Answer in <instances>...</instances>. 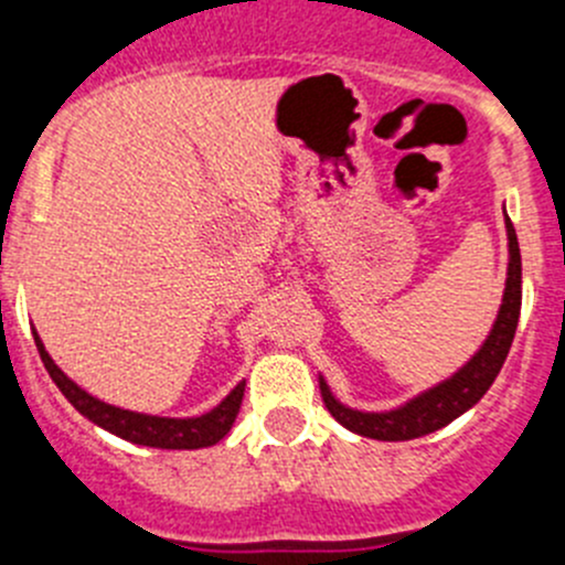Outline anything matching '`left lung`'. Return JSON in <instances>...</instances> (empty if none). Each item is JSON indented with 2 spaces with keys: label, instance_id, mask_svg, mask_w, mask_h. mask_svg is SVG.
<instances>
[{
  "label": "left lung",
  "instance_id": "8db88e82",
  "mask_svg": "<svg viewBox=\"0 0 565 565\" xmlns=\"http://www.w3.org/2000/svg\"><path fill=\"white\" fill-rule=\"evenodd\" d=\"M505 232H508V278L505 292H502L500 311L491 326L489 337L483 339L472 359L467 364L458 366L450 377L439 381L436 386L425 388V392L414 394L405 399L403 405H394L388 411H359L344 405L337 394L331 392L326 377L320 375V392L322 403L331 411L333 419L342 428L353 430V434L366 436V439L377 441H408L428 436L434 430L445 428L452 419L467 414L472 405L480 403L486 392L491 388L494 377L500 375L502 364L511 350L513 333L519 326V311H522V254H519L516 228H513L511 217L505 215Z\"/></svg>",
  "mask_w": 565,
  "mask_h": 565
}]
</instances>
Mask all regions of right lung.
<instances>
[{"instance_id": "right-lung-1", "label": "right lung", "mask_w": 565, "mask_h": 565, "mask_svg": "<svg viewBox=\"0 0 565 565\" xmlns=\"http://www.w3.org/2000/svg\"><path fill=\"white\" fill-rule=\"evenodd\" d=\"M32 337H35V348L38 353H41L43 366H46V372L52 375V381L57 383L60 392L65 394V399H68L85 419H90L93 425L104 428L107 434L118 436V439L131 441V445L157 447V450H201V447H212L232 430L234 419H237L239 414V405H243L245 381H239L215 408L206 411V414L201 416H157L118 408V405L104 403V399L93 397L90 392L76 386V383L54 364V359L46 353L38 331H32Z\"/></svg>"}]
</instances>
